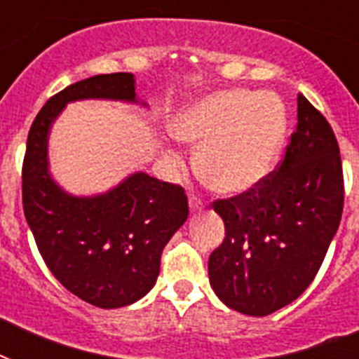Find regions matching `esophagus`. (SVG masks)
Listing matches in <instances>:
<instances>
[{
	"instance_id": "esophagus-1",
	"label": "esophagus",
	"mask_w": 359,
	"mask_h": 359,
	"mask_svg": "<svg viewBox=\"0 0 359 359\" xmlns=\"http://www.w3.org/2000/svg\"><path fill=\"white\" fill-rule=\"evenodd\" d=\"M190 208L196 212V210H201L203 208V199L197 196H191L190 197Z\"/></svg>"
}]
</instances>
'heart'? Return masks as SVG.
Returning <instances> with one entry per match:
<instances>
[{
	"label": "heart",
	"mask_w": 359,
	"mask_h": 359,
	"mask_svg": "<svg viewBox=\"0 0 359 359\" xmlns=\"http://www.w3.org/2000/svg\"><path fill=\"white\" fill-rule=\"evenodd\" d=\"M287 124V109L278 95L227 89L180 114L175 135L199 147L197 173L210 190L238 196L272 173Z\"/></svg>",
	"instance_id": "b5f03b06"
}]
</instances>
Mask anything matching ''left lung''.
<instances>
[{"label":"left lung","mask_w":359,"mask_h":359,"mask_svg":"<svg viewBox=\"0 0 359 359\" xmlns=\"http://www.w3.org/2000/svg\"><path fill=\"white\" fill-rule=\"evenodd\" d=\"M345 201L339 145L304 95L278 168L253 190L216 199L224 242L208 259L214 292L235 311L264 317L311 285L339 227Z\"/></svg>","instance_id":"1"}]
</instances>
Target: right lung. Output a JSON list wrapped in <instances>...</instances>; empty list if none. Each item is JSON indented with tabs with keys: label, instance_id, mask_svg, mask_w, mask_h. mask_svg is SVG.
Returning <instances> with one entry per match:
<instances>
[{
	"label": "right lung",
	"instance_id": "add662e5",
	"mask_svg": "<svg viewBox=\"0 0 359 359\" xmlns=\"http://www.w3.org/2000/svg\"><path fill=\"white\" fill-rule=\"evenodd\" d=\"M135 102L134 76L100 74L65 87L36 114L22 165V203L36 248L59 283L91 306L134 304L156 283L163 245L188 218L184 188L135 173L108 194L72 197L48 173L46 143L65 104Z\"/></svg>",
	"mask_w": 359,
	"mask_h": 359
}]
</instances>
